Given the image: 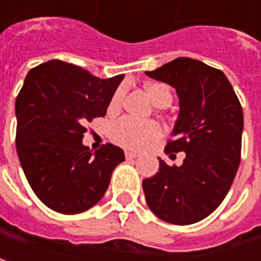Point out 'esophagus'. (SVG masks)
Segmentation results:
<instances>
[{"mask_svg": "<svg viewBox=\"0 0 261 261\" xmlns=\"http://www.w3.org/2000/svg\"><path fill=\"white\" fill-rule=\"evenodd\" d=\"M125 156H126L127 160H134L136 157H139V154L135 153V151H125Z\"/></svg>", "mask_w": 261, "mask_h": 261, "instance_id": "34e87169", "label": "esophagus"}]
</instances>
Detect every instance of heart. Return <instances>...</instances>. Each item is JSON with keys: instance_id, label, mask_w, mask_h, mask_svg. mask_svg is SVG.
<instances>
[{"instance_id": "obj_1", "label": "heart", "mask_w": 261, "mask_h": 261, "mask_svg": "<svg viewBox=\"0 0 261 261\" xmlns=\"http://www.w3.org/2000/svg\"><path fill=\"white\" fill-rule=\"evenodd\" d=\"M146 91L157 107H167L171 104V91L163 83H150ZM123 99V88H118L111 97L108 110L115 112L121 108ZM162 136V127L153 121H138L130 116H123L110 126L111 140L118 146L130 150H140Z\"/></svg>"}]
</instances>
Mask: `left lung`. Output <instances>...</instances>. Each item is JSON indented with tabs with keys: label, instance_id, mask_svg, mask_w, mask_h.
I'll return each instance as SVG.
<instances>
[{
	"label": "left lung",
	"instance_id": "1",
	"mask_svg": "<svg viewBox=\"0 0 261 261\" xmlns=\"http://www.w3.org/2000/svg\"><path fill=\"white\" fill-rule=\"evenodd\" d=\"M146 74L175 88L180 114L164 150L186 153L180 167L160 160L156 174L143 180L146 202L164 222H199L221 205L240 164L239 98L221 70L190 57Z\"/></svg>",
	"mask_w": 261,
	"mask_h": 261
}]
</instances>
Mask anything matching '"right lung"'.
Returning a JSON list of instances; mask_svg holds the SVG:
<instances>
[{
    "mask_svg": "<svg viewBox=\"0 0 261 261\" xmlns=\"http://www.w3.org/2000/svg\"><path fill=\"white\" fill-rule=\"evenodd\" d=\"M125 75L98 79L80 66L50 60L31 68L16 97V151L33 193L50 210L74 215L104 197L125 160L118 146L94 154L83 146L86 123L105 116Z\"/></svg>",
    "mask_w": 261,
    "mask_h": 261,
    "instance_id": "add662e5",
    "label": "right lung"
}]
</instances>
